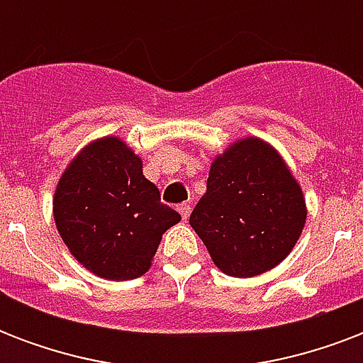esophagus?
I'll return each mask as SVG.
<instances>
[{
	"instance_id": "obj_1",
	"label": "esophagus",
	"mask_w": 363,
	"mask_h": 363,
	"mask_svg": "<svg viewBox=\"0 0 363 363\" xmlns=\"http://www.w3.org/2000/svg\"><path fill=\"white\" fill-rule=\"evenodd\" d=\"M190 211H192L190 203H181V205H179V213H181L182 220H188V216H190Z\"/></svg>"
}]
</instances>
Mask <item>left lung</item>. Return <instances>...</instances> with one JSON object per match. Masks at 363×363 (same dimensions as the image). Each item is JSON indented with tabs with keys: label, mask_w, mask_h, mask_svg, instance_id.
Wrapping results in <instances>:
<instances>
[{
	"label": "left lung",
	"mask_w": 363,
	"mask_h": 363,
	"mask_svg": "<svg viewBox=\"0 0 363 363\" xmlns=\"http://www.w3.org/2000/svg\"><path fill=\"white\" fill-rule=\"evenodd\" d=\"M305 218L303 194L286 164L275 148L250 137L213 162L190 226L218 269L254 277L286 258Z\"/></svg>",
	"instance_id": "obj_1"
}]
</instances>
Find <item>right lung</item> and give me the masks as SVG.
Wrapping results in <instances>:
<instances>
[{
  "instance_id": "add662e5",
  "label": "right lung",
  "mask_w": 363,
  "mask_h": 363,
  "mask_svg": "<svg viewBox=\"0 0 363 363\" xmlns=\"http://www.w3.org/2000/svg\"><path fill=\"white\" fill-rule=\"evenodd\" d=\"M54 220L69 252L111 281L147 273L164 232L181 215L160 201L141 160L116 137L82 148L60 179Z\"/></svg>"
}]
</instances>
